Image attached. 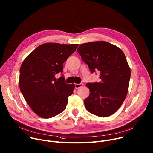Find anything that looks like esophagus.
Returning <instances> with one entry per match:
<instances>
[{
  "mask_svg": "<svg viewBox=\"0 0 153 153\" xmlns=\"http://www.w3.org/2000/svg\"><path fill=\"white\" fill-rule=\"evenodd\" d=\"M83 85H84V84H83V83H75V84H74L75 88L77 89V88H80V87H81V86H83Z\"/></svg>",
  "mask_w": 153,
  "mask_h": 153,
  "instance_id": "1",
  "label": "esophagus"
}]
</instances>
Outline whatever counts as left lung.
Wrapping results in <instances>:
<instances>
[{"mask_svg":"<svg viewBox=\"0 0 153 153\" xmlns=\"http://www.w3.org/2000/svg\"><path fill=\"white\" fill-rule=\"evenodd\" d=\"M77 51L90 71L100 72V82L88 83L90 95L85 99L87 110L106 117L116 113L126 96L131 71L121 49L105 41L81 44Z\"/></svg>","mask_w":153,"mask_h":153,"instance_id":"1","label":"left lung"}]
</instances>
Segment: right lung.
Segmentation results:
<instances>
[{"instance_id": "right-lung-1", "label": "right lung", "mask_w": 153, "mask_h": 153, "mask_svg": "<svg viewBox=\"0 0 153 153\" xmlns=\"http://www.w3.org/2000/svg\"><path fill=\"white\" fill-rule=\"evenodd\" d=\"M79 44L47 43L37 47L24 60L20 68L19 87L32 110L42 118H51L66 108L74 84H67L63 63Z\"/></svg>"}]
</instances>
